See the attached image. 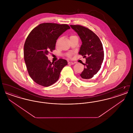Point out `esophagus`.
I'll use <instances>...</instances> for the list:
<instances>
[{
  "mask_svg": "<svg viewBox=\"0 0 133 133\" xmlns=\"http://www.w3.org/2000/svg\"><path fill=\"white\" fill-rule=\"evenodd\" d=\"M75 63V62H68V64L69 65H73V64H74Z\"/></svg>",
  "mask_w": 133,
  "mask_h": 133,
  "instance_id": "obj_1",
  "label": "esophagus"
}]
</instances>
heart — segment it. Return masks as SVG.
Masks as SVG:
<instances>
[{
    "instance_id": "1",
    "label": "heart",
    "mask_w": 133,
    "mask_h": 133,
    "mask_svg": "<svg viewBox=\"0 0 133 133\" xmlns=\"http://www.w3.org/2000/svg\"><path fill=\"white\" fill-rule=\"evenodd\" d=\"M73 36H73V35H72V36H71L70 37V38H71V37H73ZM58 40L57 41V43H58ZM66 57H68V58H71V56H72V53H67L66 54Z\"/></svg>"
}]
</instances>
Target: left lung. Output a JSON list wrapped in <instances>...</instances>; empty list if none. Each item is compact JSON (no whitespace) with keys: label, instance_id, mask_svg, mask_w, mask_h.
Instances as JSON below:
<instances>
[{"label":"left lung","instance_id":"left-lung-1","mask_svg":"<svg viewBox=\"0 0 133 133\" xmlns=\"http://www.w3.org/2000/svg\"><path fill=\"white\" fill-rule=\"evenodd\" d=\"M82 42L79 54L86 58L84 70L80 75L81 80L89 81L93 79L101 67L104 52L103 45L98 36L92 30L79 25H71Z\"/></svg>","mask_w":133,"mask_h":133}]
</instances>
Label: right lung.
<instances>
[{"label":"right lung","mask_w":133,"mask_h":133,"mask_svg":"<svg viewBox=\"0 0 133 133\" xmlns=\"http://www.w3.org/2000/svg\"><path fill=\"white\" fill-rule=\"evenodd\" d=\"M70 28L67 24L43 23L35 27L26 39L24 58L32 79L44 87H48L58 80L60 72L67 61L59 59L51 62L47 55L55 49L56 40Z\"/></svg>","instance_id":"right-lung-1"}]
</instances>
